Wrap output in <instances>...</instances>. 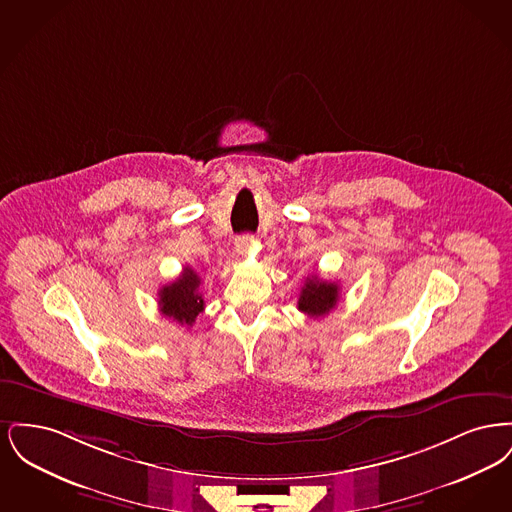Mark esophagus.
Instances as JSON below:
<instances>
[{"label": "esophagus", "mask_w": 512, "mask_h": 512, "mask_svg": "<svg viewBox=\"0 0 512 512\" xmlns=\"http://www.w3.org/2000/svg\"><path fill=\"white\" fill-rule=\"evenodd\" d=\"M234 245H236V251H238L240 255H247V253L253 251L255 240H253L251 234H244V236H238V238H236Z\"/></svg>", "instance_id": "esophagus-1"}]
</instances>
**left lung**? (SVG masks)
Segmentation results:
<instances>
[{"label": "left lung", "mask_w": 512, "mask_h": 512, "mask_svg": "<svg viewBox=\"0 0 512 512\" xmlns=\"http://www.w3.org/2000/svg\"><path fill=\"white\" fill-rule=\"evenodd\" d=\"M340 299V286L336 282L320 280L318 276L307 278L305 286L301 288V295L297 301V309L307 317H324L328 315Z\"/></svg>", "instance_id": "1"}]
</instances>
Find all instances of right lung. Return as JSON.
Wrapping results in <instances>:
<instances>
[{
  "label": "right lung",
  "mask_w": 512,
  "mask_h": 512,
  "mask_svg": "<svg viewBox=\"0 0 512 512\" xmlns=\"http://www.w3.org/2000/svg\"><path fill=\"white\" fill-rule=\"evenodd\" d=\"M201 278L192 268H184V272L167 286L159 290V309L165 317L176 320L182 326H192L195 317L203 313L205 301L199 293Z\"/></svg>",
  "instance_id": "obj_1"
}]
</instances>
